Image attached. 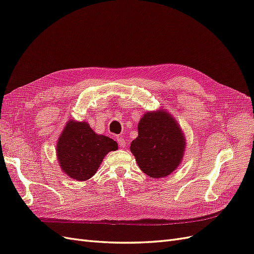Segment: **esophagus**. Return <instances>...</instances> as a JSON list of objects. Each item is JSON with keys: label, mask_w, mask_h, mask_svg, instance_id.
Masks as SVG:
<instances>
[{"label": "esophagus", "mask_w": 254, "mask_h": 254, "mask_svg": "<svg viewBox=\"0 0 254 254\" xmlns=\"http://www.w3.org/2000/svg\"><path fill=\"white\" fill-rule=\"evenodd\" d=\"M118 143H119L121 147H125V146H126V141L123 136H118Z\"/></svg>", "instance_id": "1"}]
</instances>
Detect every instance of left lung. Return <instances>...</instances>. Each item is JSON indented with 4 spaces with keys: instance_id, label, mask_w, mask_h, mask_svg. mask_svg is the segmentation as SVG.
Wrapping results in <instances>:
<instances>
[{
    "instance_id": "8db88e82",
    "label": "left lung",
    "mask_w": 254,
    "mask_h": 254,
    "mask_svg": "<svg viewBox=\"0 0 254 254\" xmlns=\"http://www.w3.org/2000/svg\"><path fill=\"white\" fill-rule=\"evenodd\" d=\"M137 132L130 150L142 172L157 179L171 175L181 163L186 148L178 123L165 110L149 111L140 120Z\"/></svg>"
}]
</instances>
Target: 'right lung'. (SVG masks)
Segmentation results:
<instances>
[{
  "label": "right lung",
  "mask_w": 254,
  "mask_h": 254,
  "mask_svg": "<svg viewBox=\"0 0 254 254\" xmlns=\"http://www.w3.org/2000/svg\"><path fill=\"white\" fill-rule=\"evenodd\" d=\"M118 149L110 137L97 134L87 122L68 121L57 143L58 162L65 175L86 181L98 170L109 151Z\"/></svg>",
  "instance_id": "obj_1"
}]
</instances>
